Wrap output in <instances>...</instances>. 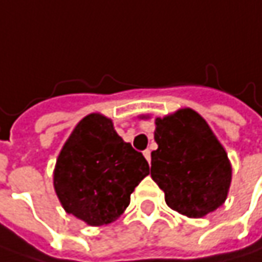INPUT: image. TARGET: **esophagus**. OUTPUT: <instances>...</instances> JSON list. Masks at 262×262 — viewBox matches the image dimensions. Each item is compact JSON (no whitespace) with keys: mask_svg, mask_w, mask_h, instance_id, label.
<instances>
[{"mask_svg":"<svg viewBox=\"0 0 262 262\" xmlns=\"http://www.w3.org/2000/svg\"><path fill=\"white\" fill-rule=\"evenodd\" d=\"M143 157L146 158L148 163H151V151H149V149H145V151H143Z\"/></svg>","mask_w":262,"mask_h":262,"instance_id":"1","label":"esophagus"}]
</instances>
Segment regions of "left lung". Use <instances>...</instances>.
I'll return each instance as SVG.
<instances>
[{
    "mask_svg": "<svg viewBox=\"0 0 262 262\" xmlns=\"http://www.w3.org/2000/svg\"><path fill=\"white\" fill-rule=\"evenodd\" d=\"M151 177L171 210L201 219L222 207L232 182V164L208 123L192 108L155 119Z\"/></svg>",
    "mask_w": 262,
    "mask_h": 262,
    "instance_id": "left-lung-1",
    "label": "left lung"
}]
</instances>
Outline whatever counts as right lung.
I'll use <instances>...</instances> for the list:
<instances>
[{"instance_id": "right-lung-1", "label": "right lung", "mask_w": 262, "mask_h": 262, "mask_svg": "<svg viewBox=\"0 0 262 262\" xmlns=\"http://www.w3.org/2000/svg\"><path fill=\"white\" fill-rule=\"evenodd\" d=\"M149 174L142 154L114 130L113 121L92 113L64 143L54 168V189L66 212L89 226L117 220L130 195Z\"/></svg>"}]
</instances>
